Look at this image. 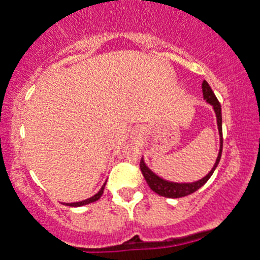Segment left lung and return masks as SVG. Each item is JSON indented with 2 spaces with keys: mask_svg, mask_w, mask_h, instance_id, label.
<instances>
[{
  "mask_svg": "<svg viewBox=\"0 0 260 260\" xmlns=\"http://www.w3.org/2000/svg\"><path fill=\"white\" fill-rule=\"evenodd\" d=\"M203 96L204 100L207 101L208 104L213 106L215 111V116H217V124H218V132H219L220 137V147L219 152H218L217 160H215L214 167L212 168V171L204 177V178L199 179L196 182H191V183H177V182H169L167 179H163L161 177L156 176L149 167L145 164L144 157L140 161V168H141L142 174H144L145 179H146L147 185L151 188L154 192H156L157 195L164 196V198H171V199H177V198H183V196H187L193 193L195 191H198L201 186H204L208 182V179L212 177L213 172L217 168L218 163H219L220 156H222V149H223V135H222V109H220V104L218 101V99L215 97L214 92L212 91L210 86L208 84L207 81L203 82Z\"/></svg>",
  "mask_w": 260,
  "mask_h": 260,
  "instance_id": "left-lung-1",
  "label": "left lung"
}]
</instances>
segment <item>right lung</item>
<instances>
[{
    "label": "right lung",
    "mask_w": 260,
    "mask_h": 260,
    "mask_svg": "<svg viewBox=\"0 0 260 260\" xmlns=\"http://www.w3.org/2000/svg\"><path fill=\"white\" fill-rule=\"evenodd\" d=\"M105 185H106V182L104 183V186L101 187V190L99 191L97 193H94L92 198H88L86 199V200H82V201H78V203H65V205H69V207H82V205H87V204L89 203H93V201H97L99 199L101 198V195L104 193V188H105Z\"/></svg>",
    "instance_id": "right-lung-1"
}]
</instances>
